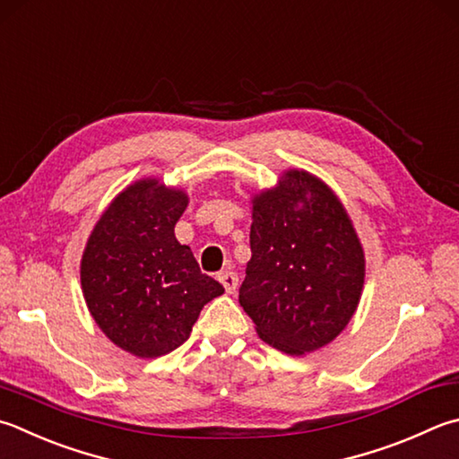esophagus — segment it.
I'll use <instances>...</instances> for the list:
<instances>
[{
  "label": "esophagus",
  "mask_w": 459,
  "mask_h": 459,
  "mask_svg": "<svg viewBox=\"0 0 459 459\" xmlns=\"http://www.w3.org/2000/svg\"><path fill=\"white\" fill-rule=\"evenodd\" d=\"M218 280L221 281V285H223V288H226L228 293L236 291V288H238V273H236V272H231V270L221 272V273L218 275Z\"/></svg>",
  "instance_id": "esophagus-1"
}]
</instances>
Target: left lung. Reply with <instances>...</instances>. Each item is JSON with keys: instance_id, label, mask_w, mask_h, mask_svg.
I'll use <instances>...</instances> for the list:
<instances>
[{"instance_id": "1", "label": "left lung", "mask_w": 459, "mask_h": 459, "mask_svg": "<svg viewBox=\"0 0 459 459\" xmlns=\"http://www.w3.org/2000/svg\"><path fill=\"white\" fill-rule=\"evenodd\" d=\"M252 259L239 304L265 343L301 356L330 343L358 307L364 249L332 189L306 171L254 197Z\"/></svg>"}]
</instances>
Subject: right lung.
Returning <instances> with one entry per match:
<instances>
[{"instance_id":"obj_1","label":"right lung","mask_w":459,"mask_h":459,"mask_svg":"<svg viewBox=\"0 0 459 459\" xmlns=\"http://www.w3.org/2000/svg\"><path fill=\"white\" fill-rule=\"evenodd\" d=\"M186 207L184 192L137 181L108 207L85 246L82 288L95 324L137 358L179 348L202 307L223 293L176 239Z\"/></svg>"}]
</instances>
